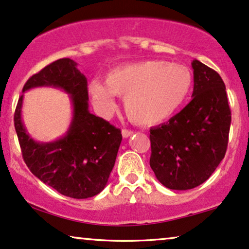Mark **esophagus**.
<instances>
[{
    "label": "esophagus",
    "instance_id": "1",
    "mask_svg": "<svg viewBox=\"0 0 249 249\" xmlns=\"http://www.w3.org/2000/svg\"><path fill=\"white\" fill-rule=\"evenodd\" d=\"M134 132L131 131V130H123L122 131V135L123 138H130L131 135H133Z\"/></svg>",
    "mask_w": 249,
    "mask_h": 249
}]
</instances>
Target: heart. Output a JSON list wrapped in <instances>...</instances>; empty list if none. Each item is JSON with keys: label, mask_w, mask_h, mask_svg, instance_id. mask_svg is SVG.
<instances>
[{"label": "heart", "mask_w": 249, "mask_h": 249, "mask_svg": "<svg viewBox=\"0 0 249 249\" xmlns=\"http://www.w3.org/2000/svg\"><path fill=\"white\" fill-rule=\"evenodd\" d=\"M191 85L192 75L183 65L145 60L111 69L105 75V84L93 79L89 93L101 114L114 110V95H118L123 97V107L131 122L156 125L182 107Z\"/></svg>", "instance_id": "heart-1"}]
</instances>
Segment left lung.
<instances>
[{"label": "left lung", "mask_w": 249, "mask_h": 249, "mask_svg": "<svg viewBox=\"0 0 249 249\" xmlns=\"http://www.w3.org/2000/svg\"><path fill=\"white\" fill-rule=\"evenodd\" d=\"M192 100L170 121L150 128V167L161 184L189 190L204 183L224 158L231 111L225 85L213 69L192 60Z\"/></svg>", "instance_id": "8db88e82"}]
</instances>
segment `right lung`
Instances as JSON below:
<instances>
[{
	"instance_id": "add662e5",
	"label": "right lung",
	"mask_w": 249,
	"mask_h": 249,
	"mask_svg": "<svg viewBox=\"0 0 249 249\" xmlns=\"http://www.w3.org/2000/svg\"><path fill=\"white\" fill-rule=\"evenodd\" d=\"M35 88L66 92L71 99V121L57 140H34L22 122V94L16 108L15 127L26 165L43 183L64 196L85 199L100 194L114 168L121 130L89 110L88 81L71 59H59L33 75L22 93Z\"/></svg>"
}]
</instances>
